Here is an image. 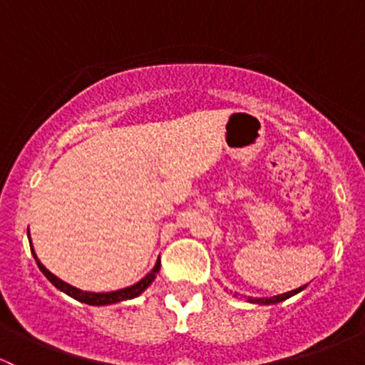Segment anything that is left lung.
I'll return each mask as SVG.
<instances>
[{
    "instance_id": "8db88e82",
    "label": "left lung",
    "mask_w": 365,
    "mask_h": 365,
    "mask_svg": "<svg viewBox=\"0 0 365 365\" xmlns=\"http://www.w3.org/2000/svg\"><path fill=\"white\" fill-rule=\"evenodd\" d=\"M305 287H307V284H305V286L298 287V289L289 291V293H284V294L272 296V298H247V302H251V303H258V305H272V303H279V302H284V299L291 298V296H294L296 293H299V291H303V289H305Z\"/></svg>"
}]
</instances>
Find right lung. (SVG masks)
<instances>
[{
    "instance_id": "obj_1",
    "label": "right lung",
    "mask_w": 365,
    "mask_h": 365,
    "mask_svg": "<svg viewBox=\"0 0 365 365\" xmlns=\"http://www.w3.org/2000/svg\"><path fill=\"white\" fill-rule=\"evenodd\" d=\"M27 237H29V230H27ZM31 239V237H29ZM31 244V251H33V256L36 259V263H38L39 270L45 274V277L50 280L51 284H53L55 287L60 291H63L66 294H69L71 298L78 299V302L81 303H86V305H93V307H102V305H112V303H119V302H126V299H133L137 298V296H140L143 293V291L147 289V287L150 286L152 282H154L155 275H158L159 268H161V262H155V267L152 268V270L149 272V274L145 275L142 280H138L137 284H133V286L130 287H124V289H119V291H110V293H90V291H81L78 289V287L71 286V284L63 282L62 279H58L57 275L51 274L48 268L43 265L41 262L38 259V256H36L34 250H33V242L29 241Z\"/></svg>"
}]
</instances>
